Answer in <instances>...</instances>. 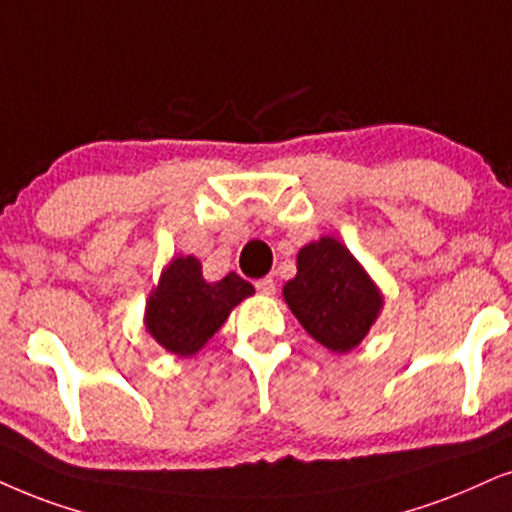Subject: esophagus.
Instances as JSON below:
<instances>
[{"instance_id": "1", "label": "esophagus", "mask_w": 512, "mask_h": 512, "mask_svg": "<svg viewBox=\"0 0 512 512\" xmlns=\"http://www.w3.org/2000/svg\"><path fill=\"white\" fill-rule=\"evenodd\" d=\"M255 288H257V293L260 295H267V297H271V295H276V283H274V278H260V281L255 283Z\"/></svg>"}]
</instances>
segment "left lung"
I'll list each match as a JSON object with an SVG mask.
<instances>
[{"mask_svg": "<svg viewBox=\"0 0 512 512\" xmlns=\"http://www.w3.org/2000/svg\"><path fill=\"white\" fill-rule=\"evenodd\" d=\"M283 300L316 342L347 354L361 345L380 312L383 293L338 238L321 236L297 252V274Z\"/></svg>", "mask_w": 512, "mask_h": 512, "instance_id": "left-lung-1", "label": "left lung"}]
</instances>
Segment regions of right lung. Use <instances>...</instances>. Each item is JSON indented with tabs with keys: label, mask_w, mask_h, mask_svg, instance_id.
<instances>
[{
	"label": "right lung",
	"mask_w": 512,
	"mask_h": 512,
	"mask_svg": "<svg viewBox=\"0 0 512 512\" xmlns=\"http://www.w3.org/2000/svg\"><path fill=\"white\" fill-rule=\"evenodd\" d=\"M250 295L255 288L236 271L208 283L198 257L177 255L148 295L144 326L170 354L193 357L224 326L231 309Z\"/></svg>",
	"instance_id": "obj_1"
}]
</instances>
